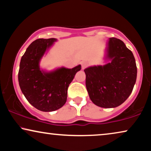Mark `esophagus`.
I'll use <instances>...</instances> for the list:
<instances>
[{
	"label": "esophagus",
	"instance_id": "34e87169",
	"mask_svg": "<svg viewBox=\"0 0 151 151\" xmlns=\"http://www.w3.org/2000/svg\"><path fill=\"white\" fill-rule=\"evenodd\" d=\"M87 65H88V63H86V62H85V61L81 62V68H82V70L85 69V68L86 67V66H87Z\"/></svg>",
	"mask_w": 151,
	"mask_h": 151
}]
</instances>
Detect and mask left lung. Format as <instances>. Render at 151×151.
<instances>
[{
    "label": "left lung",
    "instance_id": "obj_1",
    "mask_svg": "<svg viewBox=\"0 0 151 151\" xmlns=\"http://www.w3.org/2000/svg\"><path fill=\"white\" fill-rule=\"evenodd\" d=\"M104 65L84 70L86 86L91 101L105 108L117 107L131 94L137 79L136 62L124 43L110 38L105 50Z\"/></svg>",
    "mask_w": 151,
    "mask_h": 151
}]
</instances>
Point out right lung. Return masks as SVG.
I'll use <instances>...</instances> for the list:
<instances>
[{
  "label": "right lung",
  "instance_id": "obj_1",
  "mask_svg": "<svg viewBox=\"0 0 151 151\" xmlns=\"http://www.w3.org/2000/svg\"><path fill=\"white\" fill-rule=\"evenodd\" d=\"M57 39H39L29 45L20 62L19 86L28 102L43 112L61 108L67 101L68 86L81 65L70 69L58 68L46 71L40 68V62Z\"/></svg>",
  "mask_w": 151,
  "mask_h": 151
}]
</instances>
